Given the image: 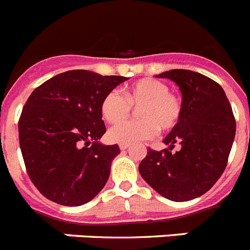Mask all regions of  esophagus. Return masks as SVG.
<instances>
[{"label": "esophagus", "instance_id": "34e87169", "mask_svg": "<svg viewBox=\"0 0 250 250\" xmlns=\"http://www.w3.org/2000/svg\"><path fill=\"white\" fill-rule=\"evenodd\" d=\"M128 146H128V144H123V143L120 144V149H121V150H125V149H127Z\"/></svg>", "mask_w": 250, "mask_h": 250}]
</instances>
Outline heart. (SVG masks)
I'll return each mask as SVG.
<instances>
[{"mask_svg":"<svg viewBox=\"0 0 250 250\" xmlns=\"http://www.w3.org/2000/svg\"><path fill=\"white\" fill-rule=\"evenodd\" d=\"M132 106L140 108L141 121L120 125L130 115ZM101 114L108 123L118 125L108 132L112 142L132 144L153 138L158 129H174L183 116V102L163 81L142 79L125 88V97L117 91L107 93L101 102Z\"/></svg>","mask_w":250,"mask_h":250,"instance_id":"obj_1","label":"heart"}]
</instances>
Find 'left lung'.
Listing matches in <instances>:
<instances>
[{
    "label": "left lung",
    "mask_w": 250,
    "mask_h": 250,
    "mask_svg": "<svg viewBox=\"0 0 250 250\" xmlns=\"http://www.w3.org/2000/svg\"><path fill=\"white\" fill-rule=\"evenodd\" d=\"M170 79L183 93V116L165 137L169 149L149 148L139 164L142 178L167 200L188 201L206 193L227 167L235 136V120L225 91L200 72L174 69ZM176 143L182 149L169 151Z\"/></svg>",
    "instance_id": "obj_1"
}]
</instances>
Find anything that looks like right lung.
Here are the masks:
<instances>
[{
    "label": "right lung",
    "mask_w": 250,
    "mask_h": 250,
    "mask_svg": "<svg viewBox=\"0 0 250 250\" xmlns=\"http://www.w3.org/2000/svg\"><path fill=\"white\" fill-rule=\"evenodd\" d=\"M127 80L87 70H70L30 93L18 122L28 176L39 192L62 206L87 204L104 188L121 153L104 146L101 102Z\"/></svg>",
    "instance_id": "obj_1"
}]
</instances>
